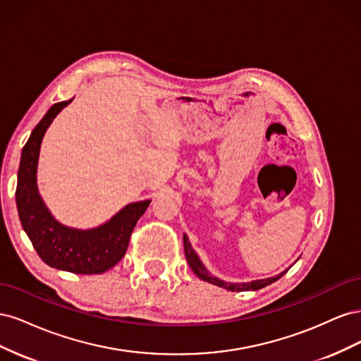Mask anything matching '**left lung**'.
<instances>
[{
	"mask_svg": "<svg viewBox=\"0 0 361 361\" xmlns=\"http://www.w3.org/2000/svg\"><path fill=\"white\" fill-rule=\"evenodd\" d=\"M183 248H185V257H187L188 265L191 267V269L194 271V274L197 276L199 279L207 281V283H212V285L218 286V288H224L227 290H232V292H243V290H257L265 288L271 283H274L276 280H279L280 277H283L288 272V269L285 272H281V274L276 276V277H269V279H264V280H255L251 283H226L223 280H218L216 277L211 276L209 271H207L203 264L200 262L199 256L195 255V251L192 250L190 241H188V236L183 235Z\"/></svg>",
	"mask_w": 361,
	"mask_h": 361,
	"instance_id": "8db88e82",
	"label": "left lung"
}]
</instances>
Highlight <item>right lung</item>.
I'll use <instances>...</instances> for the list:
<instances>
[{"mask_svg":"<svg viewBox=\"0 0 361 361\" xmlns=\"http://www.w3.org/2000/svg\"><path fill=\"white\" fill-rule=\"evenodd\" d=\"M71 102L72 99L54 104L23 149L16 187L18 214L32 247L47 265L75 274H102L125 256L129 238L150 200L125 206L110 221L90 231H78L54 220L37 192V159L48 126Z\"/></svg>","mask_w":361,"mask_h":361,"instance_id":"add662e5","label":"right lung"}]
</instances>
